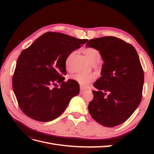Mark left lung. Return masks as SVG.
I'll list each match as a JSON object with an SVG mask.
<instances>
[{
	"label": "left lung",
	"instance_id": "obj_1",
	"mask_svg": "<svg viewBox=\"0 0 154 154\" xmlns=\"http://www.w3.org/2000/svg\"><path fill=\"white\" fill-rule=\"evenodd\" d=\"M80 44V39L74 37L48 32L22 51L13 74V88L20 109L28 117L42 122L53 121L79 94L77 82L64 81L63 75L67 74V58Z\"/></svg>",
	"mask_w": 154,
	"mask_h": 154
}]
</instances>
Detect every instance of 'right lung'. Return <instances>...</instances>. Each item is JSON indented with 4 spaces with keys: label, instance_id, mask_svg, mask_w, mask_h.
Listing matches in <instances>:
<instances>
[{
    "label": "right lung",
    "instance_id": "1",
    "mask_svg": "<svg viewBox=\"0 0 154 154\" xmlns=\"http://www.w3.org/2000/svg\"><path fill=\"white\" fill-rule=\"evenodd\" d=\"M104 62L101 77L94 83L97 91L88 106L97 123L114 127L126 122L141 103L144 72L136 50L114 36L92 40Z\"/></svg>",
    "mask_w": 154,
    "mask_h": 154
}]
</instances>
